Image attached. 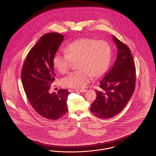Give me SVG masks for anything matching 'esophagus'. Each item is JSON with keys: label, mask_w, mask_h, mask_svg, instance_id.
<instances>
[{"label": "esophagus", "mask_w": 156, "mask_h": 156, "mask_svg": "<svg viewBox=\"0 0 156 156\" xmlns=\"http://www.w3.org/2000/svg\"><path fill=\"white\" fill-rule=\"evenodd\" d=\"M76 91H78V92H85L87 91V90L84 89H78V90H76Z\"/></svg>", "instance_id": "esophagus-1"}]
</instances>
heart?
Returning a JSON list of instances; mask_svg holds the SVG:
<instances>
[{
	"mask_svg": "<svg viewBox=\"0 0 156 156\" xmlns=\"http://www.w3.org/2000/svg\"><path fill=\"white\" fill-rule=\"evenodd\" d=\"M66 52H57L53 66L62 74L68 73L73 62L78 61L80 70L71 73L62 79L63 87L81 89L85 87L94 76L99 77L106 71L111 59V47L105 40L84 37L68 45Z\"/></svg>",
	"mask_w": 156,
	"mask_h": 156,
	"instance_id": "heart-1",
	"label": "heart"
}]
</instances>
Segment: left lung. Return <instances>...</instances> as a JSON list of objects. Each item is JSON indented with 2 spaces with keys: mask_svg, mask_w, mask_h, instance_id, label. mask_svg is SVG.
Listing matches in <instances>:
<instances>
[{
  "mask_svg": "<svg viewBox=\"0 0 156 156\" xmlns=\"http://www.w3.org/2000/svg\"><path fill=\"white\" fill-rule=\"evenodd\" d=\"M118 48L117 57L111 68L100 81V90L90 110L96 116L111 118L122 111L133 94L136 68L129 48L113 36Z\"/></svg>",
  "mask_w": 156,
  "mask_h": 156,
  "instance_id": "obj_1",
  "label": "left lung"
}]
</instances>
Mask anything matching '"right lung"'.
I'll return each mask as SVG.
<instances>
[{
	"mask_svg": "<svg viewBox=\"0 0 156 156\" xmlns=\"http://www.w3.org/2000/svg\"><path fill=\"white\" fill-rule=\"evenodd\" d=\"M64 37L57 33L43 35L28 53L22 69L23 86L29 102L40 115L50 120H57L68 111L70 93L67 89L49 92L55 76L53 58Z\"/></svg>",
	"mask_w": 156,
	"mask_h": 156,
	"instance_id": "obj_1",
	"label": "right lung"
}]
</instances>
